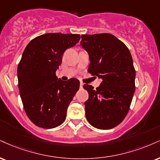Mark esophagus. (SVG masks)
Here are the masks:
<instances>
[{
	"label": "esophagus",
	"mask_w": 160,
	"mask_h": 160,
	"mask_svg": "<svg viewBox=\"0 0 160 160\" xmlns=\"http://www.w3.org/2000/svg\"><path fill=\"white\" fill-rule=\"evenodd\" d=\"M83 85H84V84L82 83V82H80V87L82 88V86H83Z\"/></svg>",
	"instance_id": "esophagus-1"
}]
</instances>
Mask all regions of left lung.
<instances>
[{"instance_id":"8db88e82","label":"left lung","mask_w":160,"mask_h":160,"mask_svg":"<svg viewBox=\"0 0 160 160\" xmlns=\"http://www.w3.org/2000/svg\"><path fill=\"white\" fill-rule=\"evenodd\" d=\"M80 45L89 57L88 72L102 82L96 89L85 84L88 99L86 117L94 128L108 130L124 120L135 92L132 56L122 41L109 33L82 35Z\"/></svg>"}]
</instances>
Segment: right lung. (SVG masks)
Here are the masks:
<instances>
[{
	"label": "right lung",
	"instance_id": "right-lung-1",
	"mask_svg": "<svg viewBox=\"0 0 160 160\" xmlns=\"http://www.w3.org/2000/svg\"><path fill=\"white\" fill-rule=\"evenodd\" d=\"M80 38L79 34L45 33L25 48L17 72L18 88L25 112L36 126L54 128L65 120L80 81L75 78L63 81L56 72L65 50Z\"/></svg>",
	"mask_w": 160,
	"mask_h": 160
}]
</instances>
